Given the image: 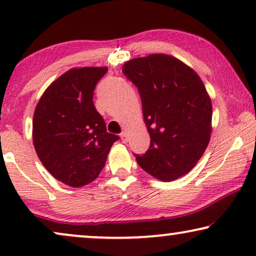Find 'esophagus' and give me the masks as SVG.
Here are the masks:
<instances>
[{
  "label": "esophagus",
  "mask_w": 256,
  "mask_h": 256,
  "mask_svg": "<svg viewBox=\"0 0 256 256\" xmlns=\"http://www.w3.org/2000/svg\"><path fill=\"white\" fill-rule=\"evenodd\" d=\"M121 141L124 142V143H127L128 142V136H127V132H124L121 134Z\"/></svg>",
  "instance_id": "1"
}]
</instances>
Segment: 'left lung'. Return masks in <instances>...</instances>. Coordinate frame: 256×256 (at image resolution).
Returning a JSON list of instances; mask_svg holds the SVG:
<instances>
[{
    "instance_id": "obj_1",
    "label": "left lung",
    "mask_w": 256,
    "mask_h": 256,
    "mask_svg": "<svg viewBox=\"0 0 256 256\" xmlns=\"http://www.w3.org/2000/svg\"><path fill=\"white\" fill-rule=\"evenodd\" d=\"M122 72L138 87L150 146L135 155L157 180L171 182L188 172L205 152L212 132V102L202 79L169 54L126 62Z\"/></svg>"
}]
</instances>
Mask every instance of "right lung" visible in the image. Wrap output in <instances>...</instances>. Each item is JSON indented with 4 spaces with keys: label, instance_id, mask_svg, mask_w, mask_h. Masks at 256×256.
Instances as JSON below:
<instances>
[{
    "label": "right lung",
    "instance_id": "1",
    "mask_svg": "<svg viewBox=\"0 0 256 256\" xmlns=\"http://www.w3.org/2000/svg\"><path fill=\"white\" fill-rule=\"evenodd\" d=\"M107 68H71L45 90L34 110L32 140L40 162L72 188L99 176L118 136L107 132L93 104L94 88Z\"/></svg>",
    "mask_w": 256,
    "mask_h": 256
}]
</instances>
